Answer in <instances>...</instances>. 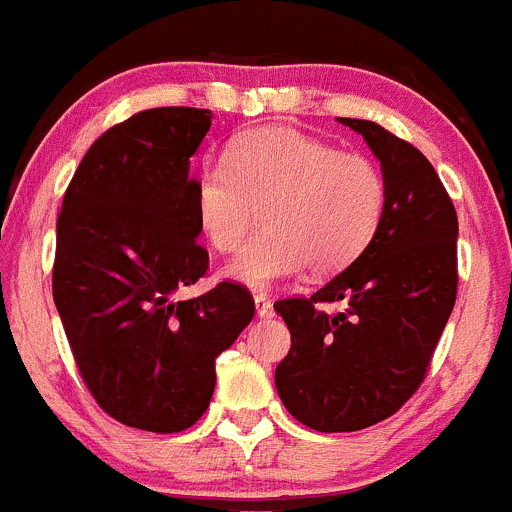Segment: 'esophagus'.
Masks as SVG:
<instances>
[{
  "label": "esophagus",
  "instance_id": "1",
  "mask_svg": "<svg viewBox=\"0 0 512 512\" xmlns=\"http://www.w3.org/2000/svg\"><path fill=\"white\" fill-rule=\"evenodd\" d=\"M253 304H256V316H261V319H271L274 316V304L266 296H256Z\"/></svg>",
  "mask_w": 512,
  "mask_h": 512
}]
</instances>
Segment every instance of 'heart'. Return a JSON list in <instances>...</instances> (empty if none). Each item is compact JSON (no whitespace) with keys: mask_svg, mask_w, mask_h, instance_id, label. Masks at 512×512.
<instances>
[{"mask_svg":"<svg viewBox=\"0 0 512 512\" xmlns=\"http://www.w3.org/2000/svg\"><path fill=\"white\" fill-rule=\"evenodd\" d=\"M261 208L264 233L223 269L233 284L269 291L299 271L319 276L352 266L382 226L387 186L377 163L291 125L233 138L223 163L193 178L191 216L218 253L243 246Z\"/></svg>","mask_w":512,"mask_h":512,"instance_id":"obj_1","label":"heart"}]
</instances>
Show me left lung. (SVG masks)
<instances>
[{
    "label": "left lung",
    "mask_w": 512,
    "mask_h": 512,
    "mask_svg": "<svg viewBox=\"0 0 512 512\" xmlns=\"http://www.w3.org/2000/svg\"><path fill=\"white\" fill-rule=\"evenodd\" d=\"M382 168L387 208L367 251L309 299L276 301L291 349L276 367L286 410L319 432L387 420L425 379L457 296V213L430 160L382 125L339 118ZM344 300L347 312L315 309Z\"/></svg>",
    "instance_id": "1"
}]
</instances>
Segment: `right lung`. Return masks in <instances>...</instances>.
<instances>
[{"label": "right lung", "instance_id": "obj_1", "mask_svg": "<svg viewBox=\"0 0 512 512\" xmlns=\"http://www.w3.org/2000/svg\"><path fill=\"white\" fill-rule=\"evenodd\" d=\"M211 110L153 107L92 143L57 218L52 294L82 379L128 427L180 432L208 410L216 357L251 324L243 286L196 299L206 274L191 216V158Z\"/></svg>", "mask_w": 512, "mask_h": 512}]
</instances>
